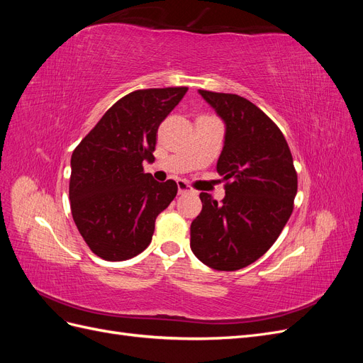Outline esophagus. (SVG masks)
<instances>
[{"instance_id": "1", "label": "esophagus", "mask_w": 363, "mask_h": 363, "mask_svg": "<svg viewBox=\"0 0 363 363\" xmlns=\"http://www.w3.org/2000/svg\"><path fill=\"white\" fill-rule=\"evenodd\" d=\"M177 188H179V194L192 192V188L184 180H177Z\"/></svg>"}]
</instances>
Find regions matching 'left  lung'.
<instances>
[{"mask_svg": "<svg viewBox=\"0 0 363 363\" xmlns=\"http://www.w3.org/2000/svg\"><path fill=\"white\" fill-rule=\"evenodd\" d=\"M199 94L225 124L216 171L228 183L219 204L200 194L203 208L191 224V250L207 267L236 271L276 242L292 213L298 182L286 139L257 106L235 94Z\"/></svg>", "mask_w": 363, "mask_h": 363, "instance_id": "obj_1", "label": "left lung"}]
</instances>
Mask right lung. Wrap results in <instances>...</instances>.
I'll return each instance as SVG.
<instances>
[{
	"label": "right lung",
	"mask_w": 363,
	"mask_h": 363,
	"mask_svg": "<svg viewBox=\"0 0 363 363\" xmlns=\"http://www.w3.org/2000/svg\"><path fill=\"white\" fill-rule=\"evenodd\" d=\"M188 87L135 91L116 101L72 152L74 223L98 257L121 262L144 251L177 183H159L142 163L155 159L157 128Z\"/></svg>",
	"instance_id": "1"
}]
</instances>
